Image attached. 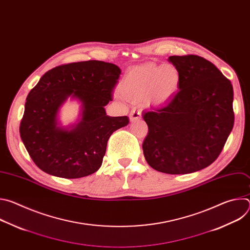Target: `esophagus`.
Segmentation results:
<instances>
[{
  "instance_id": "obj_1",
  "label": "esophagus",
  "mask_w": 250,
  "mask_h": 250,
  "mask_svg": "<svg viewBox=\"0 0 250 250\" xmlns=\"http://www.w3.org/2000/svg\"><path fill=\"white\" fill-rule=\"evenodd\" d=\"M141 118V112L140 110H132L129 114V120L131 122H134L136 120H139Z\"/></svg>"
}]
</instances>
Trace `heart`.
<instances>
[{
    "instance_id": "heart-1",
    "label": "heart",
    "mask_w": 250,
    "mask_h": 250,
    "mask_svg": "<svg viewBox=\"0 0 250 250\" xmlns=\"http://www.w3.org/2000/svg\"><path fill=\"white\" fill-rule=\"evenodd\" d=\"M181 75L173 64L148 62L129 69L119 85L122 97L131 102L164 103L179 89Z\"/></svg>"
}]
</instances>
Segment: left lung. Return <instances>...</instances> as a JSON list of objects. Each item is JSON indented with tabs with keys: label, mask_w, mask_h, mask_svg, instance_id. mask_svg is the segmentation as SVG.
<instances>
[{
	"label": "left lung",
	"mask_w": 250,
	"mask_h": 250,
	"mask_svg": "<svg viewBox=\"0 0 250 250\" xmlns=\"http://www.w3.org/2000/svg\"><path fill=\"white\" fill-rule=\"evenodd\" d=\"M179 70L178 91L164 105L142 113L148 133L142 144L146 162L167 174H188L209 166L233 127V89L208 60L170 56Z\"/></svg>",
	"instance_id": "left-lung-1"
}]
</instances>
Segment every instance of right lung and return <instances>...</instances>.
Returning a JSON list of instances; mask_svg holds the SVG:
<instances>
[{"label":"right lung","mask_w":250,"mask_h":250,"mask_svg":"<svg viewBox=\"0 0 250 250\" xmlns=\"http://www.w3.org/2000/svg\"><path fill=\"white\" fill-rule=\"evenodd\" d=\"M121 69L98 60L52 68L29 92L20 134L32 161L43 172L66 179L95 173L102 165L112 133L127 125L125 117H109ZM82 102L81 121L69 128L58 122L60 106L69 97Z\"/></svg>","instance_id":"obj_1"}]
</instances>
